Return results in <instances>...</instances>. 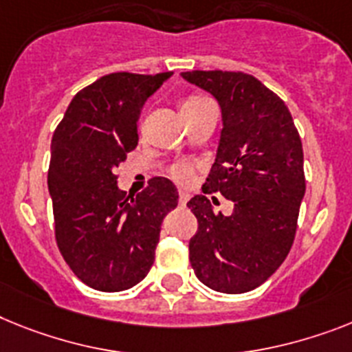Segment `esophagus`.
Segmentation results:
<instances>
[{
	"mask_svg": "<svg viewBox=\"0 0 352 352\" xmlns=\"http://www.w3.org/2000/svg\"><path fill=\"white\" fill-rule=\"evenodd\" d=\"M188 200H190V195L184 193V191H181V193H179V204H181L182 208H184L186 204H188Z\"/></svg>",
	"mask_w": 352,
	"mask_h": 352,
	"instance_id": "1",
	"label": "esophagus"
}]
</instances>
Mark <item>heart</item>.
<instances>
[{"label": "heart", "mask_w": 352, "mask_h": 352, "mask_svg": "<svg viewBox=\"0 0 352 352\" xmlns=\"http://www.w3.org/2000/svg\"><path fill=\"white\" fill-rule=\"evenodd\" d=\"M202 100L204 98H200V96H191V98H188L184 103H182V107H190V105H195V103L202 102ZM191 175H193V168H191L190 164H186V162L175 164V166L171 168V177H173L177 182H181V184L190 181Z\"/></svg>", "instance_id": "b5f03b06"}]
</instances>
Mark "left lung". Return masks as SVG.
Returning a JSON list of instances; mask_svg holds the SVG:
<instances>
[{"label":"left lung","instance_id":"8db88e82","mask_svg":"<svg viewBox=\"0 0 352 352\" xmlns=\"http://www.w3.org/2000/svg\"><path fill=\"white\" fill-rule=\"evenodd\" d=\"M181 76L221 109L223 129L202 191L234 204L223 217L206 195L188 202L199 221L190 263L211 290L245 294L267 281L292 249L306 191L302 143L285 102L258 78L236 71Z\"/></svg>","mask_w":352,"mask_h":352}]
</instances>
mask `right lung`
Masks as SVG:
<instances>
[{
	"label": "right lung",
	"mask_w": 352,
	"mask_h": 352,
	"mask_svg": "<svg viewBox=\"0 0 352 352\" xmlns=\"http://www.w3.org/2000/svg\"><path fill=\"white\" fill-rule=\"evenodd\" d=\"M173 75L111 73L71 100L52 140L48 190L55 238L78 279L100 292L143 281L155 258L162 220L179 191L164 177L129 200L116 168L138 146L144 102Z\"/></svg>",
	"instance_id": "1"
}]
</instances>
